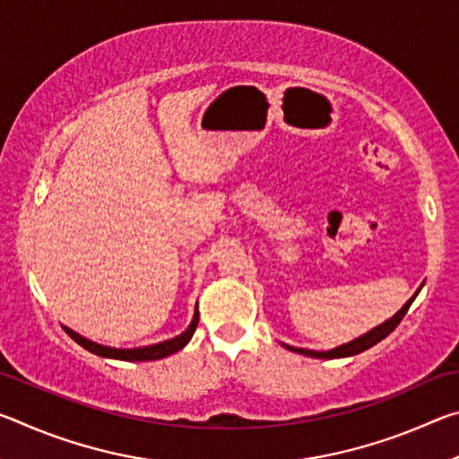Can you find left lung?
<instances>
[{
    "label": "left lung",
    "mask_w": 459,
    "mask_h": 459,
    "mask_svg": "<svg viewBox=\"0 0 459 459\" xmlns=\"http://www.w3.org/2000/svg\"><path fill=\"white\" fill-rule=\"evenodd\" d=\"M423 283L419 285V290L411 295V298L407 299V304L403 306L397 314H394L393 317H388V320H385L380 325H377V328L368 330L367 333H362V336L354 338L351 342H346V344H340L336 348H332V351H307V348H295V346H290V344H283L287 351L291 352H298V354H304V356H312V359H325V360H332V359H348V356H354V354H360L364 351H368V348H372L375 344H378L380 340H385L388 333H391L397 325L401 324L403 317H405L407 309L411 307V304H413L415 298L419 295V291H421Z\"/></svg>",
    "instance_id": "left-lung-1"
}]
</instances>
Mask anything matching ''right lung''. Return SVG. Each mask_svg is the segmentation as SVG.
<instances>
[{"label":"right lung","mask_w":459,"mask_h":459,"mask_svg":"<svg viewBox=\"0 0 459 459\" xmlns=\"http://www.w3.org/2000/svg\"><path fill=\"white\" fill-rule=\"evenodd\" d=\"M198 317H200V314H198V301H196L192 322H190L188 328H186L180 333V336L169 338V340H164V342H158V344L139 346V348H113V346H105V344H99V342H92L89 338L81 336L79 332H74L73 328H68V325H62V328H65V332L76 342V344H81L84 351H89L92 354L100 356V359H113V360H126V362H143V360L166 359V356L174 354L178 351H182V348L188 344L190 338L194 336V332H196Z\"/></svg>","instance_id":"1"}]
</instances>
